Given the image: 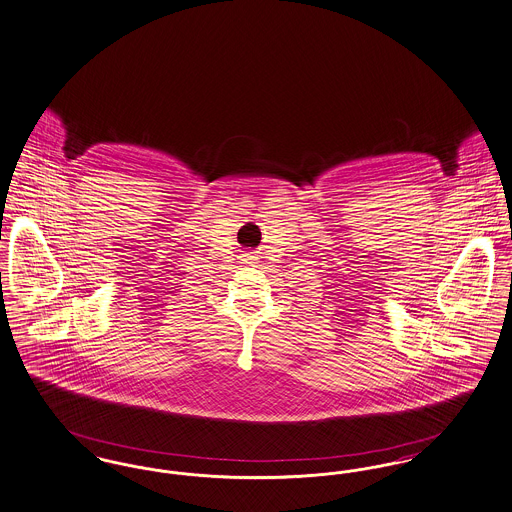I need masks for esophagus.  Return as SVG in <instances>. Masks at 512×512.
<instances>
[{
    "instance_id": "1",
    "label": "esophagus",
    "mask_w": 512,
    "mask_h": 512,
    "mask_svg": "<svg viewBox=\"0 0 512 512\" xmlns=\"http://www.w3.org/2000/svg\"><path fill=\"white\" fill-rule=\"evenodd\" d=\"M255 261H257V257H255L253 251H247V253L242 255V263H244V265H253Z\"/></svg>"
}]
</instances>
